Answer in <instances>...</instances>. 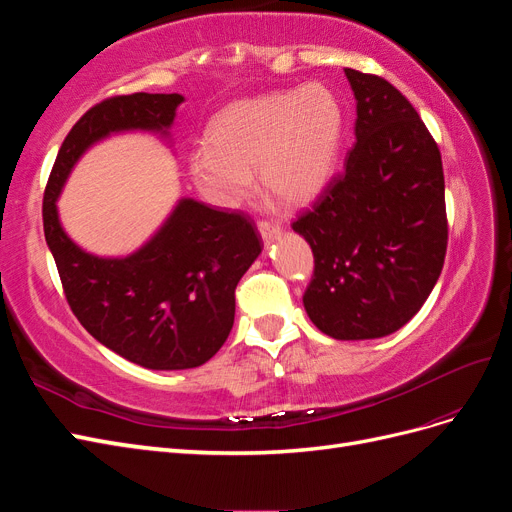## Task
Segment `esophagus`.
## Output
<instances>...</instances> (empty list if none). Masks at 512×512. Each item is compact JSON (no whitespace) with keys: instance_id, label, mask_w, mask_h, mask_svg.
I'll list each match as a JSON object with an SVG mask.
<instances>
[{"instance_id":"esophagus-1","label":"esophagus","mask_w":512,"mask_h":512,"mask_svg":"<svg viewBox=\"0 0 512 512\" xmlns=\"http://www.w3.org/2000/svg\"><path fill=\"white\" fill-rule=\"evenodd\" d=\"M258 230H260L262 239H265V241L269 243L275 235H280L282 224H280V222H258Z\"/></svg>"}]
</instances>
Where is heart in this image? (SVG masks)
Here are the masks:
<instances>
[{
    "instance_id": "obj_1",
    "label": "heart",
    "mask_w": 512,
    "mask_h": 512,
    "mask_svg": "<svg viewBox=\"0 0 512 512\" xmlns=\"http://www.w3.org/2000/svg\"><path fill=\"white\" fill-rule=\"evenodd\" d=\"M344 136V108L327 85L241 100L211 121L209 151L190 160L192 181L207 200L235 209L254 188L290 205L312 200L327 185Z\"/></svg>"
}]
</instances>
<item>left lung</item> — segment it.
I'll return each instance as SVG.
<instances>
[{"mask_svg": "<svg viewBox=\"0 0 512 512\" xmlns=\"http://www.w3.org/2000/svg\"><path fill=\"white\" fill-rule=\"evenodd\" d=\"M356 145L312 209L292 222L314 254L305 312L335 339L395 333L442 273L444 170L414 106L389 81L346 68Z\"/></svg>", "mask_w": 512, "mask_h": 512, "instance_id": "left-lung-1", "label": "left lung"}]
</instances>
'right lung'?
Here are the masks:
<instances>
[{
    "mask_svg": "<svg viewBox=\"0 0 512 512\" xmlns=\"http://www.w3.org/2000/svg\"><path fill=\"white\" fill-rule=\"evenodd\" d=\"M179 94L106 98L61 143L42 200L44 237L72 314L100 344L147 369H190L218 352L235 322V288L262 252L243 213L179 200L166 224L126 258L83 252L59 224L55 200L72 166L100 138L170 128Z\"/></svg>",
    "mask_w": 512,
    "mask_h": 512,
    "instance_id": "right-lung-1",
    "label": "right lung"
}]
</instances>
